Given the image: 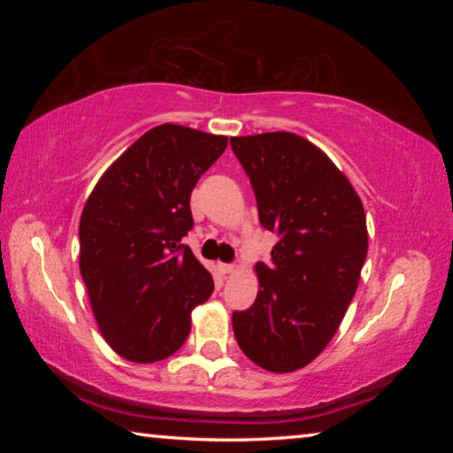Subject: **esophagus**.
Instances as JSON below:
<instances>
[{"mask_svg":"<svg viewBox=\"0 0 453 453\" xmlns=\"http://www.w3.org/2000/svg\"><path fill=\"white\" fill-rule=\"evenodd\" d=\"M218 267H219L221 273H235L237 272V267L235 265H229V264H219Z\"/></svg>","mask_w":453,"mask_h":453,"instance_id":"1","label":"esophagus"}]
</instances>
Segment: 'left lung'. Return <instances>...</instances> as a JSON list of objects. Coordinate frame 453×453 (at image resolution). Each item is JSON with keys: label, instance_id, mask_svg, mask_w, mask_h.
Returning a JSON list of instances; mask_svg holds the SVG:
<instances>
[{"label": "left lung", "instance_id": "1", "mask_svg": "<svg viewBox=\"0 0 453 453\" xmlns=\"http://www.w3.org/2000/svg\"><path fill=\"white\" fill-rule=\"evenodd\" d=\"M256 191L259 221L280 235L256 265L254 305L232 318L251 362L289 373L313 362L349 308L367 256L364 203L316 143L291 132L229 140Z\"/></svg>", "mask_w": 453, "mask_h": 453}]
</instances>
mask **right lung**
<instances>
[{
    "label": "right lung",
    "instance_id": "obj_1",
    "mask_svg": "<svg viewBox=\"0 0 453 453\" xmlns=\"http://www.w3.org/2000/svg\"><path fill=\"white\" fill-rule=\"evenodd\" d=\"M226 135L178 124L145 132L104 172L80 219V272L99 332L118 356L153 364L188 340L213 278L181 237L189 197Z\"/></svg>",
    "mask_w": 453,
    "mask_h": 453
}]
</instances>
